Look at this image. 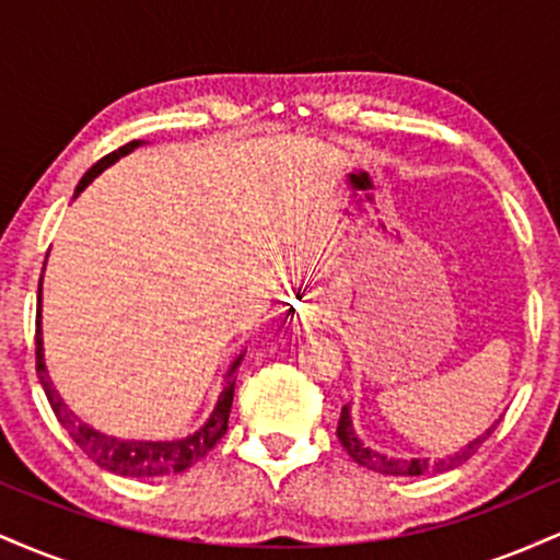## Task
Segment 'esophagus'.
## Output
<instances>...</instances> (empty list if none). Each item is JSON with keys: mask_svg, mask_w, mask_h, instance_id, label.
Instances as JSON below:
<instances>
[{"mask_svg": "<svg viewBox=\"0 0 560 560\" xmlns=\"http://www.w3.org/2000/svg\"><path fill=\"white\" fill-rule=\"evenodd\" d=\"M326 316V305L318 298H307L305 302H300L292 313V329L298 334H307L313 329H318L324 324Z\"/></svg>", "mask_w": 560, "mask_h": 560, "instance_id": "obj_1", "label": "esophagus"}]
</instances>
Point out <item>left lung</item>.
Returning <instances> with one entry per match:
<instances>
[{
	"instance_id": "obj_1",
	"label": "left lung",
	"mask_w": 560,
	"mask_h": 560,
	"mask_svg": "<svg viewBox=\"0 0 560 560\" xmlns=\"http://www.w3.org/2000/svg\"><path fill=\"white\" fill-rule=\"evenodd\" d=\"M494 427H498V421H494L485 434L477 436V440L468 442L464 450H458V453L453 455H445V458H387V455L376 453V450L363 445L361 436L355 434V427H352L350 405H345L342 416H339V423H337V436L339 442H342V447L347 450V455H350L358 466L371 468V471H378V474H387V477H423V474H442V471H450V468H458L460 464H466V460L477 453L481 442L494 432Z\"/></svg>"
}]
</instances>
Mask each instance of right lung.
I'll use <instances>...</instances> for the list:
<instances>
[{"label":"right lung","instance_id":"add662e5","mask_svg":"<svg viewBox=\"0 0 560 560\" xmlns=\"http://www.w3.org/2000/svg\"><path fill=\"white\" fill-rule=\"evenodd\" d=\"M139 144L144 141H128V144L118 147V150L110 152L100 160V163L92 165L83 178L75 186V195L79 197L89 184L100 176L102 171L110 168L115 160H120L128 152L137 150ZM240 355L234 363H231L226 378H223V389L221 397H218L213 413L210 419L205 421V427H199L195 434L184 436V440H171V442H144V440H118V436H107L96 429L83 423L73 410L62 402L60 392L55 389L52 378L47 374V365H44V339H42V284H38V311H36V374L38 382H42L44 395H47L49 405H52L57 421L66 427V432L73 436V442L79 445L89 458L94 460L96 466L105 468V471L118 474V477H137V479H147V477H168V474H182L189 466H195L199 458L213 450L221 436L226 434L229 429V413H231V402H234V384H236V369L242 363Z\"/></svg>","mask_w":560,"mask_h":560}]
</instances>
